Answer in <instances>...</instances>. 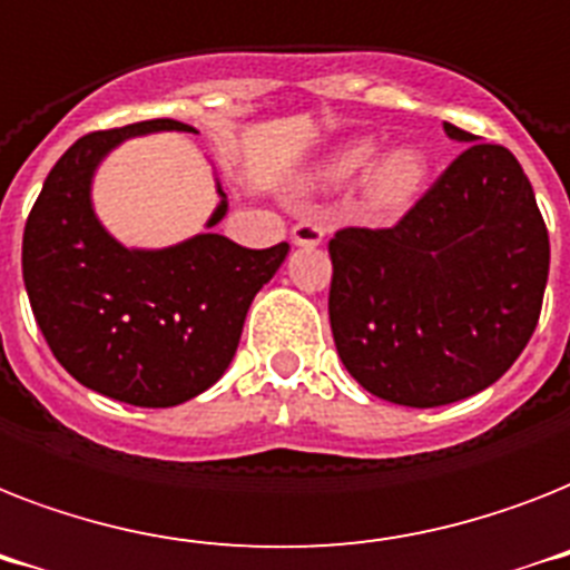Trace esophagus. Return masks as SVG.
I'll list each match as a JSON object with an SVG mask.
<instances>
[{
    "mask_svg": "<svg viewBox=\"0 0 570 570\" xmlns=\"http://www.w3.org/2000/svg\"><path fill=\"white\" fill-rule=\"evenodd\" d=\"M323 235H326V229H323L321 223L317 220H299L294 229H291V240L297 244V247H317L323 240Z\"/></svg>",
    "mask_w": 570,
    "mask_h": 570,
    "instance_id": "obj_1",
    "label": "esophagus"
}]
</instances>
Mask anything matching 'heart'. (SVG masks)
I'll use <instances>...</instances> for the list:
<instances>
[{
	"label": "heart",
	"mask_w": 570,
	"mask_h": 570,
	"mask_svg": "<svg viewBox=\"0 0 570 570\" xmlns=\"http://www.w3.org/2000/svg\"><path fill=\"white\" fill-rule=\"evenodd\" d=\"M380 138L358 135L332 149L330 156L317 164V179L323 185H344L353 176H362V199L364 206L382 214H397L414 206L430 185L432 164L421 147L403 144L380 159Z\"/></svg>",
	"instance_id": "1"
}]
</instances>
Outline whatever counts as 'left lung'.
<instances>
[{"label":"left lung","mask_w":570,"mask_h":570,"mask_svg":"<svg viewBox=\"0 0 570 570\" xmlns=\"http://www.w3.org/2000/svg\"><path fill=\"white\" fill-rule=\"evenodd\" d=\"M468 144L391 229L330 240V323L350 376L373 397L432 409L489 389L539 323L550 240L530 179L500 144Z\"/></svg>","instance_id":"left-lung-1"}]
</instances>
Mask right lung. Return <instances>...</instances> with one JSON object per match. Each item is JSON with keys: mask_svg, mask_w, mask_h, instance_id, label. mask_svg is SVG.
<instances>
[{"mask_svg": "<svg viewBox=\"0 0 570 570\" xmlns=\"http://www.w3.org/2000/svg\"><path fill=\"white\" fill-rule=\"evenodd\" d=\"M156 131L197 129L144 120L85 135L49 170L22 232V282L55 358L85 389L144 409L179 406L220 380L291 249L212 232L229 212L220 179L208 232L161 249L114 238L94 208V176L122 140Z\"/></svg>", "mask_w": 570, "mask_h": 570, "instance_id": "obj_1", "label": "right lung"}]
</instances>
